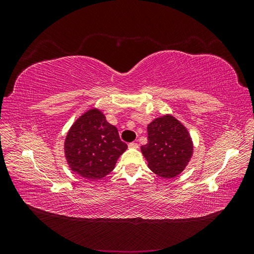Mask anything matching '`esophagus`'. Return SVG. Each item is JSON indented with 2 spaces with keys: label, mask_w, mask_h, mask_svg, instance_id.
Masks as SVG:
<instances>
[{
  "label": "esophagus",
  "mask_w": 254,
  "mask_h": 254,
  "mask_svg": "<svg viewBox=\"0 0 254 254\" xmlns=\"http://www.w3.org/2000/svg\"><path fill=\"white\" fill-rule=\"evenodd\" d=\"M128 147H129V148H133V149H136L137 147H139V145H137L136 143H130V144L128 145Z\"/></svg>",
  "instance_id": "1"
}]
</instances>
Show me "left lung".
Segmentation results:
<instances>
[{
    "label": "left lung",
    "instance_id": "8db88e82",
    "mask_svg": "<svg viewBox=\"0 0 254 254\" xmlns=\"http://www.w3.org/2000/svg\"><path fill=\"white\" fill-rule=\"evenodd\" d=\"M148 143L141 151L151 172L165 179L181 174L193 157L194 143L188 128L166 113L147 126Z\"/></svg>",
    "mask_w": 254,
    "mask_h": 254
}]
</instances>
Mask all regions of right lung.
Listing matches in <instances>:
<instances>
[{"instance_id": "obj_1", "label": "right lung", "mask_w": 254, "mask_h": 254, "mask_svg": "<svg viewBox=\"0 0 254 254\" xmlns=\"http://www.w3.org/2000/svg\"><path fill=\"white\" fill-rule=\"evenodd\" d=\"M127 149L118 128L106 121L98 108H91L76 120L64 139V158L71 171L88 180L110 174Z\"/></svg>"}]
</instances>
